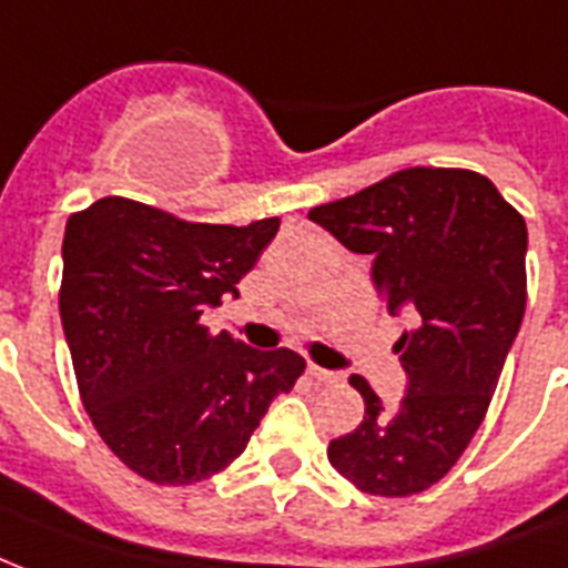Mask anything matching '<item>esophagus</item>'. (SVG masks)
<instances>
[{
    "instance_id": "obj_1",
    "label": "esophagus",
    "mask_w": 568,
    "mask_h": 568,
    "mask_svg": "<svg viewBox=\"0 0 568 568\" xmlns=\"http://www.w3.org/2000/svg\"><path fill=\"white\" fill-rule=\"evenodd\" d=\"M307 376L316 382H341V373H334V371H325V367H316V364H307Z\"/></svg>"
}]
</instances>
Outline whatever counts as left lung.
<instances>
[{
	"mask_svg": "<svg viewBox=\"0 0 568 568\" xmlns=\"http://www.w3.org/2000/svg\"><path fill=\"white\" fill-rule=\"evenodd\" d=\"M311 222L355 254L394 316L408 376L394 408L362 376L364 420L328 444V463L362 491L406 498L429 489L471 444L498 388L527 302V224L489 178L463 169H406Z\"/></svg>",
	"mask_w": 568,
	"mask_h": 568,
	"instance_id": "obj_1",
	"label": "left lung"
}]
</instances>
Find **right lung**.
<instances>
[{"instance_id": "right-lung-1", "label": "right lung", "mask_w": 568, "mask_h": 568, "mask_svg": "<svg viewBox=\"0 0 568 568\" xmlns=\"http://www.w3.org/2000/svg\"><path fill=\"white\" fill-rule=\"evenodd\" d=\"M278 224L183 222L118 195L68 219L59 311L82 406L144 480L222 471L305 371L293 349L261 353L201 325L206 307L240 296Z\"/></svg>"}]
</instances>
